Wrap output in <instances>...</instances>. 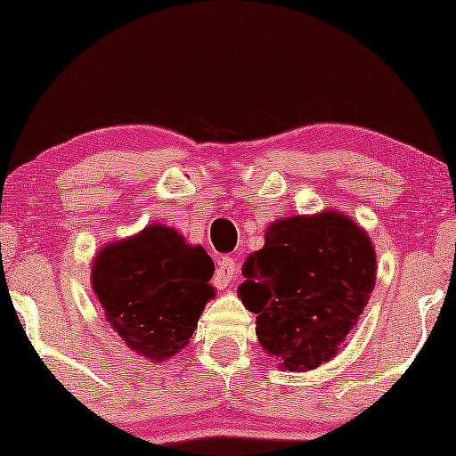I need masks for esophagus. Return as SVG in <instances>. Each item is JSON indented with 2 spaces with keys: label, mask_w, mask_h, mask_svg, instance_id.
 Returning <instances> with one entry per match:
<instances>
[{
  "label": "esophagus",
  "mask_w": 456,
  "mask_h": 456,
  "mask_svg": "<svg viewBox=\"0 0 456 456\" xmlns=\"http://www.w3.org/2000/svg\"><path fill=\"white\" fill-rule=\"evenodd\" d=\"M235 276H238V264L232 257H223L218 261L216 272H214V281H216L218 287H227Z\"/></svg>",
  "instance_id": "34e87169"
}]
</instances>
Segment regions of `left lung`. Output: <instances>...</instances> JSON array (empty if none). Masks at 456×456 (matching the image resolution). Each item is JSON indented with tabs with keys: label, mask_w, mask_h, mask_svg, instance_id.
Wrapping results in <instances>:
<instances>
[{
	"label": "left lung",
	"mask_w": 456,
	"mask_h": 456,
	"mask_svg": "<svg viewBox=\"0 0 456 456\" xmlns=\"http://www.w3.org/2000/svg\"><path fill=\"white\" fill-rule=\"evenodd\" d=\"M244 306L257 338L287 370L317 369L338 352L375 287L369 235L338 212L272 223L244 261Z\"/></svg>",
	"instance_id": "8db88e82"
}]
</instances>
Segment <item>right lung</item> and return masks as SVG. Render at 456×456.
<instances>
[{
	"mask_svg": "<svg viewBox=\"0 0 456 456\" xmlns=\"http://www.w3.org/2000/svg\"><path fill=\"white\" fill-rule=\"evenodd\" d=\"M214 261L171 227L151 224L102 248L92 285L109 323L130 349L150 360L180 352L214 296Z\"/></svg>",
	"mask_w": 456,
	"mask_h": 456,
	"instance_id": "obj_1",
	"label": "right lung"
}]
</instances>
